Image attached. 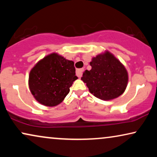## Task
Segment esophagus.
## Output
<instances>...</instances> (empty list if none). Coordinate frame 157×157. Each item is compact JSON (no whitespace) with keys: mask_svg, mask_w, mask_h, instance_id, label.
<instances>
[{"mask_svg":"<svg viewBox=\"0 0 157 157\" xmlns=\"http://www.w3.org/2000/svg\"><path fill=\"white\" fill-rule=\"evenodd\" d=\"M83 71H84L83 68H79V69H77L76 70V76L79 77V78L82 76V74H83Z\"/></svg>","mask_w":157,"mask_h":157,"instance_id":"34e87169","label":"esophagus"}]
</instances>
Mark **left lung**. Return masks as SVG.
Listing matches in <instances>:
<instances>
[{"label": "left lung", "mask_w": 157, "mask_h": 157, "mask_svg": "<svg viewBox=\"0 0 157 157\" xmlns=\"http://www.w3.org/2000/svg\"><path fill=\"white\" fill-rule=\"evenodd\" d=\"M91 69L86 70L81 77L90 93L96 98L109 101L125 91L128 81L125 66L108 51L92 58Z\"/></svg>", "instance_id": "1"}]
</instances>
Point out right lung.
<instances>
[{
	"label": "right lung",
	"instance_id": "obj_1",
	"mask_svg": "<svg viewBox=\"0 0 157 157\" xmlns=\"http://www.w3.org/2000/svg\"><path fill=\"white\" fill-rule=\"evenodd\" d=\"M74 62L57 53L40 60L30 71L29 86L32 95L40 104L56 106L70 91L76 76Z\"/></svg>",
	"mask_w": 157,
	"mask_h": 157
}]
</instances>
